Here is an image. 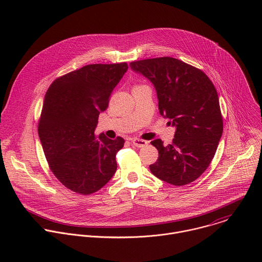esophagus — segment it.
Returning <instances> with one entry per match:
<instances>
[{
  "mask_svg": "<svg viewBox=\"0 0 262 262\" xmlns=\"http://www.w3.org/2000/svg\"><path fill=\"white\" fill-rule=\"evenodd\" d=\"M132 143H133V145H134V146L139 147V148H141V147H145V146L148 144V142H147V141L142 140V139H138V138H134V139L132 140Z\"/></svg>",
  "mask_w": 262,
  "mask_h": 262,
  "instance_id": "34e87169",
  "label": "esophagus"
}]
</instances>
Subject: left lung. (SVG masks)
<instances>
[{
  "label": "left lung",
  "instance_id": "8db88e82",
  "mask_svg": "<svg viewBox=\"0 0 262 262\" xmlns=\"http://www.w3.org/2000/svg\"><path fill=\"white\" fill-rule=\"evenodd\" d=\"M132 70L150 81L157 91L160 114L176 128L167 146L151 141L159 150L151 173L173 185L196 180L209 166L223 134L216 90L200 69L171 57L141 60Z\"/></svg>",
  "mask_w": 262,
  "mask_h": 262
}]
</instances>
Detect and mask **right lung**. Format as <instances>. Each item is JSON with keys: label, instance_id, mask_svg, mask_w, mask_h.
Wrapping results in <instances>:
<instances>
[{"label": "right lung", "instance_id": "right-lung-1", "mask_svg": "<svg viewBox=\"0 0 262 262\" xmlns=\"http://www.w3.org/2000/svg\"><path fill=\"white\" fill-rule=\"evenodd\" d=\"M127 68L126 63L86 65L54 81L46 93L39 139L54 175L78 194L97 192L117 170L124 140L94 132Z\"/></svg>", "mask_w": 262, "mask_h": 262}]
</instances>
